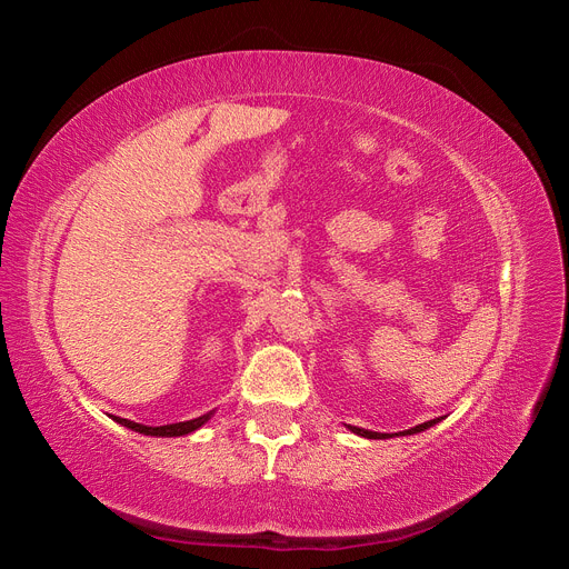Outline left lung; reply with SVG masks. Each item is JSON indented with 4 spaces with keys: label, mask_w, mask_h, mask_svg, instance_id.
Listing matches in <instances>:
<instances>
[{
    "label": "left lung",
    "mask_w": 569,
    "mask_h": 569,
    "mask_svg": "<svg viewBox=\"0 0 569 569\" xmlns=\"http://www.w3.org/2000/svg\"><path fill=\"white\" fill-rule=\"evenodd\" d=\"M437 422H439V418H437V420H429V422H422V425H416V427H410V429H406V432H401V435L406 437V435H418V432H425V429H429V427L437 425ZM349 429H351V432L360 435V437H368V439H389V435L370 432V429H360V427H351V425H349Z\"/></svg>",
    "instance_id": "1"
}]
</instances>
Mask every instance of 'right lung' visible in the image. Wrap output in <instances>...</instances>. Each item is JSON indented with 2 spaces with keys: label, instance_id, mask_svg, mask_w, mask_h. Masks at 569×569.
<instances>
[{
  "label": "right lung",
  "instance_id": "right-lung-1",
  "mask_svg": "<svg viewBox=\"0 0 569 569\" xmlns=\"http://www.w3.org/2000/svg\"><path fill=\"white\" fill-rule=\"evenodd\" d=\"M211 416H213V412H206V416L194 418V420L173 422V425H161V427H149V425H140V422H132V420H126V418H116V416H113V420H116L118 425H123V427L132 429V432L149 435V437H184V435H192L194 429H199L203 422H209Z\"/></svg>",
  "mask_w": 569,
  "mask_h": 569
}]
</instances>
